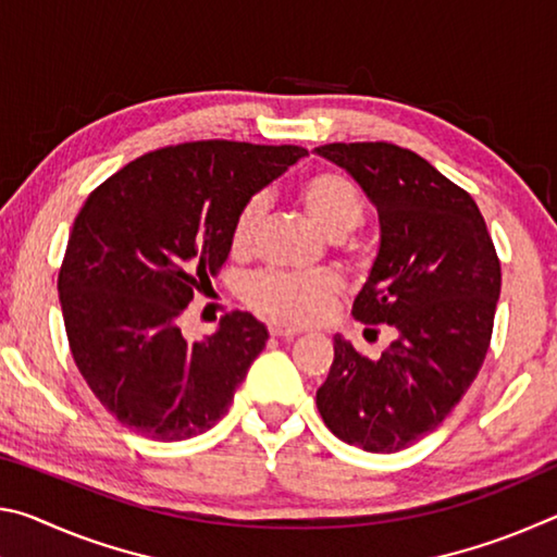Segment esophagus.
<instances>
[{
	"label": "esophagus",
	"instance_id": "esophagus-1",
	"mask_svg": "<svg viewBox=\"0 0 557 557\" xmlns=\"http://www.w3.org/2000/svg\"><path fill=\"white\" fill-rule=\"evenodd\" d=\"M301 329L295 326H285V324H270V334L272 336H280V338H289V336H297Z\"/></svg>",
	"mask_w": 557,
	"mask_h": 557
}]
</instances>
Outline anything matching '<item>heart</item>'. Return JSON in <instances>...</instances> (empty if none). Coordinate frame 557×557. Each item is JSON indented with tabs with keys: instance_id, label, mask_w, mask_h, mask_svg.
I'll use <instances>...</instances> for the list:
<instances>
[{
	"instance_id": "obj_1",
	"label": "heart",
	"mask_w": 557,
	"mask_h": 557,
	"mask_svg": "<svg viewBox=\"0 0 557 557\" xmlns=\"http://www.w3.org/2000/svg\"><path fill=\"white\" fill-rule=\"evenodd\" d=\"M299 199L307 213L317 221L329 238H344L361 225L366 215V199L351 176L338 169H317L299 184ZM265 199L250 196L231 228V248L235 256H245L256 245ZM342 292V280L329 270L297 272L260 270L243 282L240 297L258 314L285 324H307L324 317L332 309V301Z\"/></svg>"
}]
</instances>
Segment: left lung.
Returning <instances> with one entry per match:
<instances>
[{"label": "left lung", "mask_w": 557, "mask_h": 557, "mask_svg": "<svg viewBox=\"0 0 557 557\" xmlns=\"http://www.w3.org/2000/svg\"><path fill=\"white\" fill-rule=\"evenodd\" d=\"M317 154L379 209L381 250L354 317L398 334L373 361L336 336L317 408L348 445L400 451L455 410L482 369L502 260L476 201L420 154L393 143H332Z\"/></svg>", "instance_id": "left-lung-1"}]
</instances>
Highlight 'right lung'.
<instances>
[{
    "mask_svg": "<svg viewBox=\"0 0 557 557\" xmlns=\"http://www.w3.org/2000/svg\"><path fill=\"white\" fill-rule=\"evenodd\" d=\"M305 152L169 145L92 188L75 215L59 270L65 336L102 408L137 435L188 440L228 412L268 329L235 309L219 332L186 342L178 319L228 258L240 206Z\"/></svg>",
    "mask_w": 557,
    "mask_h": 557,
    "instance_id": "add662e5",
    "label": "right lung"
}]
</instances>
